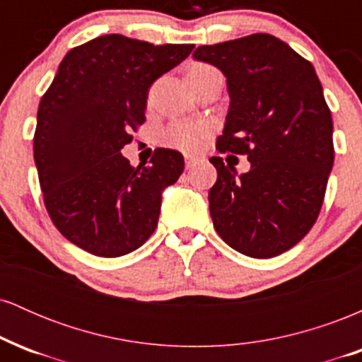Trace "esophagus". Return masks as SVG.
I'll return each mask as SVG.
<instances>
[{"label":"esophagus","mask_w":362,"mask_h":362,"mask_svg":"<svg viewBox=\"0 0 362 362\" xmlns=\"http://www.w3.org/2000/svg\"><path fill=\"white\" fill-rule=\"evenodd\" d=\"M194 163H195L194 158H185V168H187V170L192 168V167H194Z\"/></svg>","instance_id":"esophagus-1"}]
</instances>
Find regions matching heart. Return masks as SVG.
<instances>
[{
	"label": "heart",
	"mask_w": 362,
	"mask_h": 362,
	"mask_svg": "<svg viewBox=\"0 0 362 362\" xmlns=\"http://www.w3.org/2000/svg\"><path fill=\"white\" fill-rule=\"evenodd\" d=\"M218 73L214 68L207 64H192L189 68L190 83L202 80V78L209 76V74ZM209 134V129L204 122H187V120H177L165 132V139L172 146L184 149V151H197L199 148L204 144V141Z\"/></svg>",
	"instance_id": "obj_1"
}]
</instances>
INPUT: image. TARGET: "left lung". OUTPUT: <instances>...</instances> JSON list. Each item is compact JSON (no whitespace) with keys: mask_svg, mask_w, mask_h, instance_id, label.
Segmentation results:
<instances>
[{"mask_svg":"<svg viewBox=\"0 0 362 362\" xmlns=\"http://www.w3.org/2000/svg\"><path fill=\"white\" fill-rule=\"evenodd\" d=\"M192 56L226 76L230 109L219 153L247 155L236 175L223 158L209 211L218 235L253 259L293 248L317 221L334 167V124L313 64L269 34H253Z\"/></svg>","mask_w":362,"mask_h":362,"instance_id":"left-lung-1","label":"left lung"}]
</instances>
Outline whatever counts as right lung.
<instances>
[{
  "mask_svg": "<svg viewBox=\"0 0 362 362\" xmlns=\"http://www.w3.org/2000/svg\"><path fill=\"white\" fill-rule=\"evenodd\" d=\"M192 49L97 37L66 54L39 103L34 160L45 209L91 255H126L156 230L161 192L182 175L184 156L158 148L132 167L120 149L146 120L149 86Z\"/></svg>",
  "mask_w": 362,
  "mask_h": 362,
  "instance_id": "obj_1",
  "label": "right lung"
}]
</instances>
